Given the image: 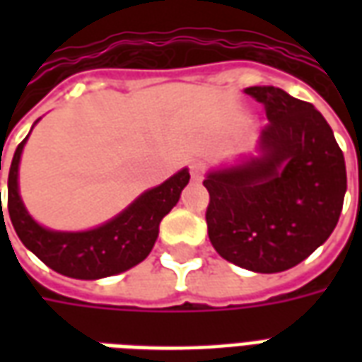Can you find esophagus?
Segmentation results:
<instances>
[{
  "mask_svg": "<svg viewBox=\"0 0 362 362\" xmlns=\"http://www.w3.org/2000/svg\"><path fill=\"white\" fill-rule=\"evenodd\" d=\"M205 170H207V166H205L204 163H194V165H192V178H194V180H202L205 176Z\"/></svg>",
  "mask_w": 362,
  "mask_h": 362,
  "instance_id": "34e87169",
  "label": "esophagus"
}]
</instances>
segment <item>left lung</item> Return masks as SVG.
I'll return each instance as SVG.
<instances>
[{
    "label": "left lung",
    "mask_w": 362,
    "mask_h": 362,
    "mask_svg": "<svg viewBox=\"0 0 362 362\" xmlns=\"http://www.w3.org/2000/svg\"><path fill=\"white\" fill-rule=\"evenodd\" d=\"M264 104L259 157L211 173L207 235L221 258L256 273L300 264L334 233L347 189L334 132L310 103L277 87H248Z\"/></svg>",
    "instance_id": "left-lung-1"
}]
</instances>
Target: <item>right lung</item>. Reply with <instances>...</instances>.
Masks as SVG:
<instances>
[{
  "label": "right lung",
  "mask_w": 362,
  "mask_h": 362,
  "mask_svg": "<svg viewBox=\"0 0 362 362\" xmlns=\"http://www.w3.org/2000/svg\"><path fill=\"white\" fill-rule=\"evenodd\" d=\"M23 139L15 151L7 180V209L13 228L35 256L54 272L74 279H100L122 273L149 256L158 236V225L178 204L189 173L184 168L157 188L145 192L118 217L85 233H56L40 227L25 209L19 196V160ZM1 196V192H0ZM1 205V202H0Z\"/></svg>",
  "instance_id": "right-lung-1"
}]
</instances>
